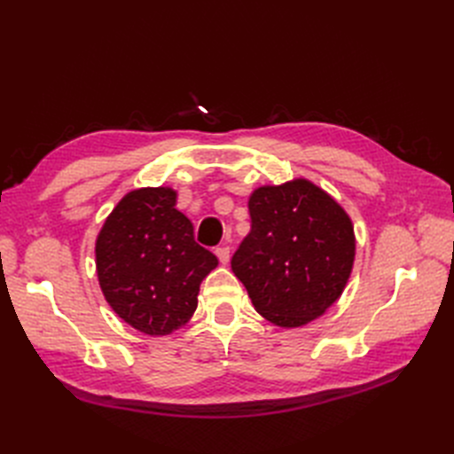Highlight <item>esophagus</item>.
Wrapping results in <instances>:
<instances>
[{
	"label": "esophagus",
	"instance_id": "34e87169",
	"mask_svg": "<svg viewBox=\"0 0 454 454\" xmlns=\"http://www.w3.org/2000/svg\"><path fill=\"white\" fill-rule=\"evenodd\" d=\"M215 255H217L219 261H222V265H227L229 263V257H231L229 246H219V248H215Z\"/></svg>",
	"mask_w": 454,
	"mask_h": 454
}]
</instances>
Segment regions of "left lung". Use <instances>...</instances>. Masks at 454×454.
Instances as JSON below:
<instances>
[{
  "instance_id": "1",
  "label": "left lung",
  "mask_w": 454,
  "mask_h": 454,
  "mask_svg": "<svg viewBox=\"0 0 454 454\" xmlns=\"http://www.w3.org/2000/svg\"><path fill=\"white\" fill-rule=\"evenodd\" d=\"M252 229L231 259L255 310L280 327L318 318L340 297L354 265V227L307 180L255 189Z\"/></svg>"
}]
</instances>
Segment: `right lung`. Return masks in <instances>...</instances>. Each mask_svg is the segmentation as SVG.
<instances>
[{
    "label": "right lung",
    "mask_w": 454,
    "mask_h": 454,
    "mask_svg": "<svg viewBox=\"0 0 454 454\" xmlns=\"http://www.w3.org/2000/svg\"><path fill=\"white\" fill-rule=\"evenodd\" d=\"M217 257L195 242L176 210V191L144 187L121 199L96 239V272L119 318L147 335H168L197 309L200 282Z\"/></svg>",
    "instance_id": "add662e5"
}]
</instances>
